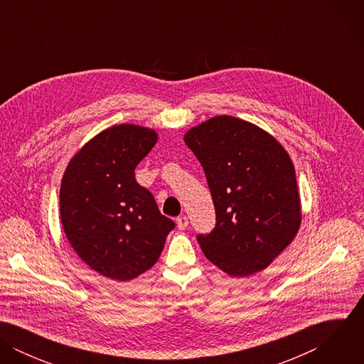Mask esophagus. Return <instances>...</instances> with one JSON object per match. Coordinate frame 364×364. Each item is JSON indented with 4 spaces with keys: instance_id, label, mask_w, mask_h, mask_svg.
<instances>
[{
    "instance_id": "esophagus-1",
    "label": "esophagus",
    "mask_w": 364,
    "mask_h": 364,
    "mask_svg": "<svg viewBox=\"0 0 364 364\" xmlns=\"http://www.w3.org/2000/svg\"><path fill=\"white\" fill-rule=\"evenodd\" d=\"M176 225L179 230H185L189 225V220L186 215H181L176 218Z\"/></svg>"
}]
</instances>
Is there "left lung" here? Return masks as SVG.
<instances>
[{
    "instance_id": "obj_1",
    "label": "left lung",
    "mask_w": 364,
    "mask_h": 364,
    "mask_svg": "<svg viewBox=\"0 0 364 364\" xmlns=\"http://www.w3.org/2000/svg\"><path fill=\"white\" fill-rule=\"evenodd\" d=\"M183 140L205 169L215 208V227L198 235L205 257L234 277L266 269L301 224L291 158L267 132L228 114L192 127Z\"/></svg>"
}]
</instances>
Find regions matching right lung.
<instances>
[{"label": "right lung", "instance_id": "add662e5", "mask_svg": "<svg viewBox=\"0 0 364 364\" xmlns=\"http://www.w3.org/2000/svg\"><path fill=\"white\" fill-rule=\"evenodd\" d=\"M156 140L149 127L112 126L73 156L63 175L60 218L65 237L105 277L126 282L153 267L175 227L134 178Z\"/></svg>", "mask_w": 364, "mask_h": 364}]
</instances>
